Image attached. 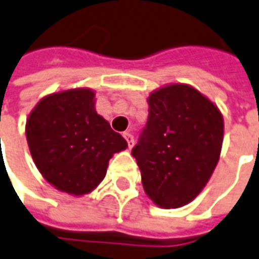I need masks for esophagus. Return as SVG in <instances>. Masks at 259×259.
Segmentation results:
<instances>
[{"mask_svg": "<svg viewBox=\"0 0 259 259\" xmlns=\"http://www.w3.org/2000/svg\"><path fill=\"white\" fill-rule=\"evenodd\" d=\"M123 137L126 139L129 149H132V147L135 146V137H133V135H132V133H129V132H124V133H123Z\"/></svg>", "mask_w": 259, "mask_h": 259, "instance_id": "34e87169", "label": "esophagus"}]
</instances>
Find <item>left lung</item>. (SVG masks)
<instances>
[{
  "instance_id": "obj_1",
  "label": "left lung",
  "mask_w": 259,
  "mask_h": 259,
  "mask_svg": "<svg viewBox=\"0 0 259 259\" xmlns=\"http://www.w3.org/2000/svg\"><path fill=\"white\" fill-rule=\"evenodd\" d=\"M149 117L132 150L146 194L163 208L193 201L217 166L224 120L197 89L174 83L149 96Z\"/></svg>"
}]
</instances>
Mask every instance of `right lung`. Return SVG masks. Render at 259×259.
<instances>
[{
  "mask_svg": "<svg viewBox=\"0 0 259 259\" xmlns=\"http://www.w3.org/2000/svg\"><path fill=\"white\" fill-rule=\"evenodd\" d=\"M26 140L35 166L55 189L72 196L91 193L106 176L109 160L127 147L95 110V92L52 93L33 107Z\"/></svg>",
  "mask_w": 259,
  "mask_h": 259,
  "instance_id": "add662e5",
  "label": "right lung"
}]
</instances>
